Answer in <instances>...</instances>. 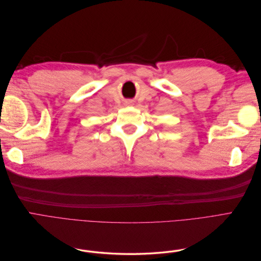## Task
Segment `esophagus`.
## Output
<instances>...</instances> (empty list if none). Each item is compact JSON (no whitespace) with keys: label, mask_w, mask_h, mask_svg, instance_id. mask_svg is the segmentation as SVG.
<instances>
[{"label":"esophagus","mask_w":261,"mask_h":261,"mask_svg":"<svg viewBox=\"0 0 261 261\" xmlns=\"http://www.w3.org/2000/svg\"><path fill=\"white\" fill-rule=\"evenodd\" d=\"M127 103H129V102H127Z\"/></svg>","instance_id":"34e87169"}]
</instances>
